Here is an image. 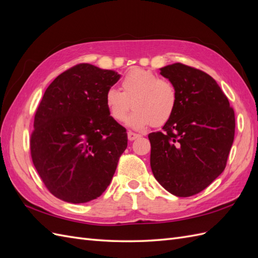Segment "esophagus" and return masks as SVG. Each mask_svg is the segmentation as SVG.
<instances>
[{
	"label": "esophagus",
	"instance_id": "1",
	"mask_svg": "<svg viewBox=\"0 0 258 258\" xmlns=\"http://www.w3.org/2000/svg\"><path fill=\"white\" fill-rule=\"evenodd\" d=\"M138 138H140V135L135 134V132H132V131L128 132V140H129V141H134V140H136Z\"/></svg>",
	"mask_w": 258,
	"mask_h": 258
}]
</instances>
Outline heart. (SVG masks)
I'll use <instances>...</instances> for the list:
<instances>
[{
    "label": "heart",
    "instance_id": "1",
    "mask_svg": "<svg viewBox=\"0 0 258 258\" xmlns=\"http://www.w3.org/2000/svg\"><path fill=\"white\" fill-rule=\"evenodd\" d=\"M121 91L108 88L104 96L105 107L115 121H123L130 107L127 126L143 130L153 123L161 126L173 115L177 104L174 85L150 70L131 69L120 83Z\"/></svg>",
    "mask_w": 258,
    "mask_h": 258
}]
</instances>
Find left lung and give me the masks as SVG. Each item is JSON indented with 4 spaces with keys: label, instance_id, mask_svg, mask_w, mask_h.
I'll use <instances>...</instances> for the list:
<instances>
[{
    "label": "left lung",
    "instance_id": "1",
    "mask_svg": "<svg viewBox=\"0 0 258 258\" xmlns=\"http://www.w3.org/2000/svg\"><path fill=\"white\" fill-rule=\"evenodd\" d=\"M160 74L174 85L177 104L163 131L148 135L151 168L166 190L189 197L224 171L235 138V112L215 80L200 70L173 63Z\"/></svg>",
    "mask_w": 258,
    "mask_h": 258
}]
</instances>
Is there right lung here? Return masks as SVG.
I'll return each mask as SVG.
<instances>
[{"label":"right lung","mask_w":258,"mask_h":258,"mask_svg":"<svg viewBox=\"0 0 258 258\" xmlns=\"http://www.w3.org/2000/svg\"><path fill=\"white\" fill-rule=\"evenodd\" d=\"M120 79L113 70L77 64L46 89L30 147L47 189L70 204L97 199L110 185L127 132L108 115L104 96Z\"/></svg>","instance_id":"1"}]
</instances>
